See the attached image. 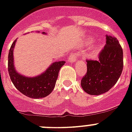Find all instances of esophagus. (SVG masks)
I'll return each instance as SVG.
<instances>
[{
    "mask_svg": "<svg viewBox=\"0 0 132 132\" xmlns=\"http://www.w3.org/2000/svg\"><path fill=\"white\" fill-rule=\"evenodd\" d=\"M77 53H72L71 54V55H70L69 58H68V61L69 62L72 63L75 62H77Z\"/></svg>",
    "mask_w": 132,
    "mask_h": 132,
    "instance_id": "obj_1",
    "label": "esophagus"
}]
</instances>
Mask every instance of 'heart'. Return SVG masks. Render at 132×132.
<instances>
[{
  "label": "heart",
  "instance_id": "heart-1",
  "mask_svg": "<svg viewBox=\"0 0 132 132\" xmlns=\"http://www.w3.org/2000/svg\"><path fill=\"white\" fill-rule=\"evenodd\" d=\"M94 40L92 38H89L87 43V45H89L93 43ZM102 48V45L100 43H95L92 44V45L90 46V47L89 48L88 51H87V56L89 57H95L96 55L98 54V53L100 52Z\"/></svg>",
  "mask_w": 132,
  "mask_h": 132
}]
</instances>
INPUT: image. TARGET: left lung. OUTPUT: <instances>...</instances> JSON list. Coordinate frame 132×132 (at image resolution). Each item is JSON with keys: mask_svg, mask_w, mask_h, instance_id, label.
<instances>
[{"mask_svg": "<svg viewBox=\"0 0 132 132\" xmlns=\"http://www.w3.org/2000/svg\"><path fill=\"white\" fill-rule=\"evenodd\" d=\"M106 43L100 53L98 60H87V71L81 79L83 90L90 95L99 96L110 90L121 75L123 49L118 40L106 36Z\"/></svg>", "mask_w": 132, "mask_h": 132, "instance_id": "left-lung-1", "label": "left lung"}]
</instances>
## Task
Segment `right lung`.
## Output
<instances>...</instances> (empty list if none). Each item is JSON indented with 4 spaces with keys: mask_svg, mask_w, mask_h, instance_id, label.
I'll return each mask as SVG.
<instances>
[{
    "mask_svg": "<svg viewBox=\"0 0 132 132\" xmlns=\"http://www.w3.org/2000/svg\"><path fill=\"white\" fill-rule=\"evenodd\" d=\"M43 35H46L43 32ZM17 39L13 43L9 52L8 70L11 80L18 90L27 97L39 99L51 94L55 87L61 67L65 61L52 63L45 71L36 77H29L19 73L15 68L13 60V49Z\"/></svg>",
    "mask_w": 132,
    "mask_h": 132,
    "instance_id": "add662e5",
    "label": "right lung"
}]
</instances>
